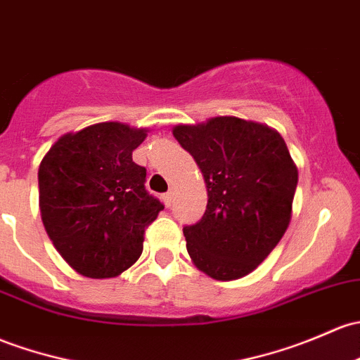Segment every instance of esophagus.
Returning a JSON list of instances; mask_svg holds the SVG:
<instances>
[{"mask_svg":"<svg viewBox=\"0 0 360 360\" xmlns=\"http://www.w3.org/2000/svg\"><path fill=\"white\" fill-rule=\"evenodd\" d=\"M174 195H176V193H174V188H170V190L165 193V196H164V200H165V203H167V205H170V203H172V200H174Z\"/></svg>","mask_w":360,"mask_h":360,"instance_id":"esophagus-1","label":"esophagus"}]
</instances>
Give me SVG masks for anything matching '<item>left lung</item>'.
I'll return each mask as SVG.
<instances>
[{
	"label": "left lung",
	"instance_id": "1",
	"mask_svg": "<svg viewBox=\"0 0 360 360\" xmlns=\"http://www.w3.org/2000/svg\"><path fill=\"white\" fill-rule=\"evenodd\" d=\"M174 138L195 158L207 210L183 229L193 264L217 281L247 276L276 248L291 221L298 169L278 131L238 117L179 124Z\"/></svg>",
	"mask_w": 360,
	"mask_h": 360
}]
</instances>
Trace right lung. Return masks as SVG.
<instances>
[{
    "instance_id": "add662e5",
    "label": "right lung",
    "mask_w": 360,
    "mask_h": 360,
    "mask_svg": "<svg viewBox=\"0 0 360 360\" xmlns=\"http://www.w3.org/2000/svg\"><path fill=\"white\" fill-rule=\"evenodd\" d=\"M146 127L100 122L60 136L41 160L39 210L56 252L79 274L115 278L143 253L145 228L164 205L132 162Z\"/></svg>"
}]
</instances>
